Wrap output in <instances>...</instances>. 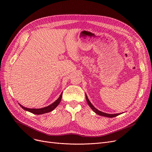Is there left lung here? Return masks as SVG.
Returning a JSON list of instances; mask_svg holds the SVG:
<instances>
[{
	"label": "left lung",
	"instance_id": "1",
	"mask_svg": "<svg viewBox=\"0 0 152 152\" xmlns=\"http://www.w3.org/2000/svg\"><path fill=\"white\" fill-rule=\"evenodd\" d=\"M86 101L89 105V106L90 107L91 109L97 115H101V116H103V117H109V118H113V117H117V116L121 114V113H115V114H109V113H104L102 112H101L100 110L96 109L94 107L93 105V104L91 103V102L89 101L88 98V96L86 94Z\"/></svg>",
	"mask_w": 152,
	"mask_h": 152
}]
</instances>
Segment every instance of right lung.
Returning a JSON list of instances; mask_svg holds the SVG:
<instances>
[{
	"instance_id": "add662e5",
	"label": "right lung",
	"mask_w": 152,
	"mask_h": 152,
	"mask_svg": "<svg viewBox=\"0 0 152 152\" xmlns=\"http://www.w3.org/2000/svg\"><path fill=\"white\" fill-rule=\"evenodd\" d=\"M62 93L61 94L60 96L59 97L58 99L55 101L54 102H53V104H50V105L47 106V107H43V108H41V109H29V108H26V107H23V105H21V104H20V105L21 107L26 110V111H28L29 112H31L34 114H35V115H41V114H43V113H48V112H51L52 110H54L56 107L58 105V104L60 103L61 101V98H62Z\"/></svg>"
}]
</instances>
